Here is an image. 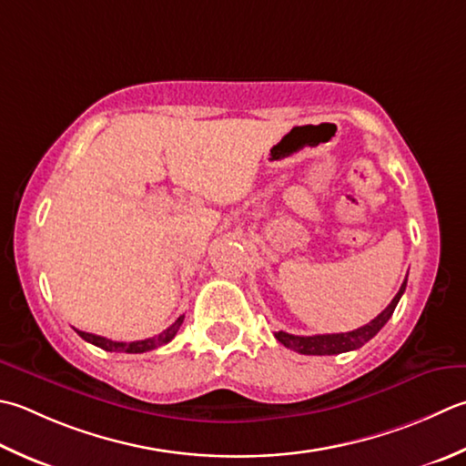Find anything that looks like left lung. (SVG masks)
<instances>
[{"instance_id": "1", "label": "left lung", "mask_w": 466, "mask_h": 466, "mask_svg": "<svg viewBox=\"0 0 466 466\" xmlns=\"http://www.w3.org/2000/svg\"><path fill=\"white\" fill-rule=\"evenodd\" d=\"M406 282H408V275H406V280L402 282V287H400V290L396 293V297L391 299V303L376 319H371L368 325L360 327V329H353L348 333L309 335V337L279 331V333H275V337L282 345H285V348L299 351L303 355H337V353L360 350L361 345H366L371 337H376L381 327L388 323V319L391 317V313H394V309L398 305V300L404 295Z\"/></svg>"}]
</instances>
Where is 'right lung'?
Segmentation results:
<instances>
[{
	"label": "right lung",
	"mask_w": 466,
	"mask_h": 466,
	"mask_svg": "<svg viewBox=\"0 0 466 466\" xmlns=\"http://www.w3.org/2000/svg\"><path fill=\"white\" fill-rule=\"evenodd\" d=\"M184 317L186 315H179L176 319V323L169 325L166 331L155 335V337H149V339H143V341H131V343H125V341H111L106 339V337H100V335H95V333H85V331H78L76 333L82 337V339L96 345V348L105 350V351H118V353H145V351H151L155 348H161V345L169 343L173 337H176V333L179 331L181 323H184Z\"/></svg>",
	"instance_id": "obj_1"
}]
</instances>
